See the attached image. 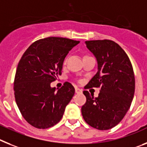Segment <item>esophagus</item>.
Returning a JSON list of instances; mask_svg holds the SVG:
<instances>
[{
	"instance_id": "34e87169",
	"label": "esophagus",
	"mask_w": 147,
	"mask_h": 147,
	"mask_svg": "<svg viewBox=\"0 0 147 147\" xmlns=\"http://www.w3.org/2000/svg\"><path fill=\"white\" fill-rule=\"evenodd\" d=\"M75 92L77 93V94H79V93L82 92V90L81 89H79V88L75 87Z\"/></svg>"
}]
</instances>
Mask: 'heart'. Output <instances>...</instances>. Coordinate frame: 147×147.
Here are the masks:
<instances>
[{"label":"heart","mask_w":147,"mask_h":147,"mask_svg":"<svg viewBox=\"0 0 147 147\" xmlns=\"http://www.w3.org/2000/svg\"><path fill=\"white\" fill-rule=\"evenodd\" d=\"M66 59H65L64 61H63V64H66Z\"/></svg>","instance_id":"b5f03b06"}]
</instances>
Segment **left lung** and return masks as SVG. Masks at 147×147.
I'll list each match as a JSON object with an SVG mask.
<instances>
[{
    "label": "left lung",
    "mask_w": 147,
    "mask_h": 147,
    "mask_svg": "<svg viewBox=\"0 0 147 147\" xmlns=\"http://www.w3.org/2000/svg\"><path fill=\"white\" fill-rule=\"evenodd\" d=\"M98 61V72L84 89L100 88L98 98L86 90L81 108L83 118L93 128L107 130L121 121L129 109L135 88V75L127 53L110 40L86 41Z\"/></svg>",
    "instance_id": "1"
}]
</instances>
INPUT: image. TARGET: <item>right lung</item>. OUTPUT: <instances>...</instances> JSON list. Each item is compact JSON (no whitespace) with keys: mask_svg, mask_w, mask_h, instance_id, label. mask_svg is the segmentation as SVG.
I'll return each instance as SVG.
<instances>
[{"mask_svg":"<svg viewBox=\"0 0 147 147\" xmlns=\"http://www.w3.org/2000/svg\"><path fill=\"white\" fill-rule=\"evenodd\" d=\"M78 43L69 38L49 37L32 43L20 58L14 81L15 98L24 118L32 127L49 128L63 117L75 88L65 82L56 91L50 84L61 75L65 57Z\"/></svg>","mask_w":147,"mask_h":147,"instance_id":"obj_1","label":"right lung"}]
</instances>
